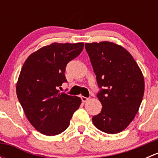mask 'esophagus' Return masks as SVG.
I'll return each mask as SVG.
<instances>
[{
    "instance_id": "obj_1",
    "label": "esophagus",
    "mask_w": 158,
    "mask_h": 158,
    "mask_svg": "<svg viewBox=\"0 0 158 158\" xmlns=\"http://www.w3.org/2000/svg\"><path fill=\"white\" fill-rule=\"evenodd\" d=\"M81 99H82V102H85L88 101V100H89V98H86V97L82 96V97H81Z\"/></svg>"
}]
</instances>
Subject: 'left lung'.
Segmentation results:
<instances>
[{"mask_svg":"<svg viewBox=\"0 0 158 158\" xmlns=\"http://www.w3.org/2000/svg\"><path fill=\"white\" fill-rule=\"evenodd\" d=\"M97 83L102 111L92 117L98 130L117 134L125 130L139 110L144 92V79L130 52L114 43L102 41L85 45Z\"/></svg>","mask_w":158,"mask_h":158,"instance_id":"1","label":"left lung"}]
</instances>
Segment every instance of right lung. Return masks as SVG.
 <instances>
[{"label":"right lung","mask_w":158,"mask_h":158,"mask_svg":"<svg viewBox=\"0 0 158 158\" xmlns=\"http://www.w3.org/2000/svg\"><path fill=\"white\" fill-rule=\"evenodd\" d=\"M83 43H53L31 53L19 75L16 92L30 123L43 135L54 136L69 127L80 106L79 97L61 93L67 63L81 53Z\"/></svg>","instance_id":"add662e5"}]
</instances>
